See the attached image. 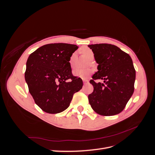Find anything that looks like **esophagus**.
<instances>
[{
  "label": "esophagus",
  "mask_w": 155,
  "mask_h": 155,
  "mask_svg": "<svg viewBox=\"0 0 155 155\" xmlns=\"http://www.w3.org/2000/svg\"><path fill=\"white\" fill-rule=\"evenodd\" d=\"M83 83H84V84H86V83H87L88 82V79H83Z\"/></svg>",
  "instance_id": "obj_1"
}]
</instances>
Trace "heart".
Returning a JSON list of instances; mask_svg holds the SVG:
<instances>
[{
  "instance_id": "b5f03b06",
  "label": "heart",
  "mask_w": 155,
  "mask_h": 155,
  "mask_svg": "<svg viewBox=\"0 0 155 155\" xmlns=\"http://www.w3.org/2000/svg\"><path fill=\"white\" fill-rule=\"evenodd\" d=\"M82 52L88 59L92 60L94 59V54L93 51L90 48H83L82 50ZM76 58V53L74 52L71 55V56H70V58L69 59V63L72 67L74 66ZM72 73L75 76L80 78L82 79H86L88 76H90L92 74V70L90 68H76L74 69Z\"/></svg>"
}]
</instances>
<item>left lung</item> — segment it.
Masks as SVG:
<instances>
[{
  "label": "left lung",
  "instance_id": "left-lung-1",
  "mask_svg": "<svg viewBox=\"0 0 155 155\" xmlns=\"http://www.w3.org/2000/svg\"><path fill=\"white\" fill-rule=\"evenodd\" d=\"M98 64L97 72L90 83L94 91L89 104L96 113L113 116L122 111L134 90L136 71L130 55L110 44L88 45ZM102 79L104 83L95 81Z\"/></svg>",
  "mask_w": 155,
  "mask_h": 155
}]
</instances>
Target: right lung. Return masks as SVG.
I'll list each match as a JSON object with an SVG mask.
<instances>
[{
    "label": "right lung",
    "mask_w": 155,
    "mask_h": 155,
    "mask_svg": "<svg viewBox=\"0 0 155 155\" xmlns=\"http://www.w3.org/2000/svg\"><path fill=\"white\" fill-rule=\"evenodd\" d=\"M77 45H45L31 53L26 62L25 80L35 104L43 111L57 114L69 107L73 95L83 87L69 63Z\"/></svg>",
    "instance_id": "1"
}]
</instances>
